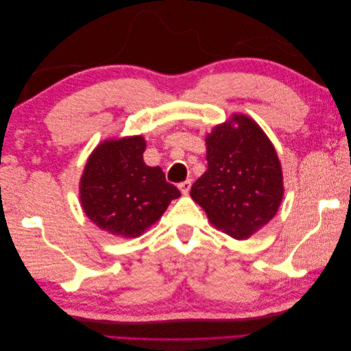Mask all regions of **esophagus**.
Here are the masks:
<instances>
[{
	"label": "esophagus",
	"instance_id": "esophagus-1",
	"mask_svg": "<svg viewBox=\"0 0 351 351\" xmlns=\"http://www.w3.org/2000/svg\"><path fill=\"white\" fill-rule=\"evenodd\" d=\"M190 187H192V182H190V180H186V182H182L178 184L180 192H182L183 195H187L190 192Z\"/></svg>",
	"mask_w": 351,
	"mask_h": 351
}]
</instances>
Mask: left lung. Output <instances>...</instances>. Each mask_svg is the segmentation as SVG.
I'll use <instances>...</instances> for the list:
<instances>
[{"label":"left lung","instance_id":"obj_1","mask_svg":"<svg viewBox=\"0 0 351 351\" xmlns=\"http://www.w3.org/2000/svg\"><path fill=\"white\" fill-rule=\"evenodd\" d=\"M206 161L208 169L190 196L212 224L237 240L268 224L280 208L284 186L280 159L261 127L246 115L217 125L206 136Z\"/></svg>","mask_w":351,"mask_h":351}]
</instances>
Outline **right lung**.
Masks as SVG:
<instances>
[{"label":"right lung","mask_w":351,"mask_h":351,"mask_svg":"<svg viewBox=\"0 0 351 351\" xmlns=\"http://www.w3.org/2000/svg\"><path fill=\"white\" fill-rule=\"evenodd\" d=\"M142 136L101 143L80 180V200L89 219L114 236L137 237L156 222L180 190L159 167L143 162Z\"/></svg>","instance_id":"obj_1"}]
</instances>
